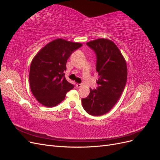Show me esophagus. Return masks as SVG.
Listing matches in <instances>:
<instances>
[{"instance_id": "1", "label": "esophagus", "mask_w": 160, "mask_h": 160, "mask_svg": "<svg viewBox=\"0 0 160 160\" xmlns=\"http://www.w3.org/2000/svg\"><path fill=\"white\" fill-rule=\"evenodd\" d=\"M81 86H82V84H81V83H77V84H76V87H77V88H81Z\"/></svg>"}]
</instances>
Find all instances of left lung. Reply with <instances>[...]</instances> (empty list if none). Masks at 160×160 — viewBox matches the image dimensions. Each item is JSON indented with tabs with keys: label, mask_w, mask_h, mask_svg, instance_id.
<instances>
[{
	"label": "left lung",
	"mask_w": 160,
	"mask_h": 160,
	"mask_svg": "<svg viewBox=\"0 0 160 160\" xmlns=\"http://www.w3.org/2000/svg\"><path fill=\"white\" fill-rule=\"evenodd\" d=\"M96 55V71L99 79L98 88L90 89L86 98L81 99L87 113L103 115L113 108L126 85L127 65L118 47L110 40L99 38L87 42Z\"/></svg>",
	"instance_id": "8db88e82"
}]
</instances>
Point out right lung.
I'll return each mask as SVG.
<instances>
[{"mask_svg":"<svg viewBox=\"0 0 160 160\" xmlns=\"http://www.w3.org/2000/svg\"><path fill=\"white\" fill-rule=\"evenodd\" d=\"M82 46L61 38L52 41L32 59L29 72L31 89L37 100L46 107H54L74 88L65 77L66 63L72 52Z\"/></svg>","mask_w":160,"mask_h":160,"instance_id":"1","label":"right lung"}]
</instances>
